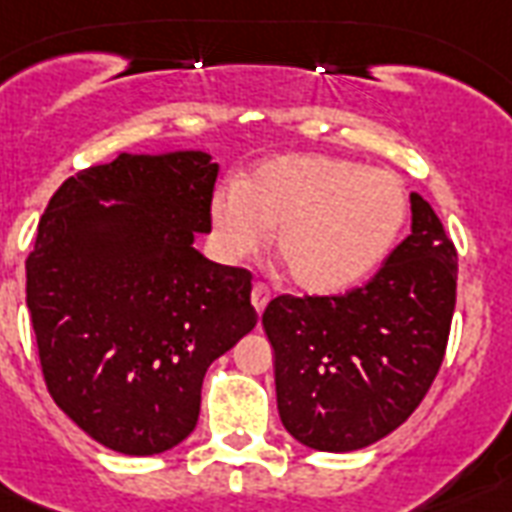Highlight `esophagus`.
<instances>
[{"mask_svg": "<svg viewBox=\"0 0 512 512\" xmlns=\"http://www.w3.org/2000/svg\"><path fill=\"white\" fill-rule=\"evenodd\" d=\"M269 296H272V291H269L267 285H264V283L253 285L251 301H253V307H256V312H264V307L269 304Z\"/></svg>", "mask_w": 512, "mask_h": 512, "instance_id": "1", "label": "esophagus"}]
</instances>
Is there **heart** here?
Returning a JSON list of instances; mask_svg holds the SVG:
<instances>
[{
	"mask_svg": "<svg viewBox=\"0 0 512 512\" xmlns=\"http://www.w3.org/2000/svg\"><path fill=\"white\" fill-rule=\"evenodd\" d=\"M408 197L390 170L328 154H280L211 200V235L227 259L261 251L299 291L339 293L366 280L406 224Z\"/></svg>",
	"mask_w": 512,
	"mask_h": 512,
	"instance_id": "1",
	"label": "heart"
}]
</instances>
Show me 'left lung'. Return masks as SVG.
Segmentation results:
<instances>
[{
	"mask_svg": "<svg viewBox=\"0 0 512 512\" xmlns=\"http://www.w3.org/2000/svg\"><path fill=\"white\" fill-rule=\"evenodd\" d=\"M454 304L457 248L411 194V235L366 285L283 293L261 315L285 430L310 449L355 451L403 425L438 376Z\"/></svg>",
	"mask_w": 512,
	"mask_h": 512,
	"instance_id": "1",
	"label": "left lung"
}]
</instances>
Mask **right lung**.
<instances>
[{
	"mask_svg": "<svg viewBox=\"0 0 512 512\" xmlns=\"http://www.w3.org/2000/svg\"><path fill=\"white\" fill-rule=\"evenodd\" d=\"M216 176L205 152L120 154L66 178L39 219L26 304L42 376L106 449L149 457L184 441L208 366L259 320L251 272L192 248L211 232Z\"/></svg>",
	"mask_w": 512,
	"mask_h": 512,
	"instance_id": "obj_1",
	"label": "right lung"
}]
</instances>
